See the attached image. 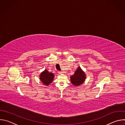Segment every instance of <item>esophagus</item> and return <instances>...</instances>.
<instances>
[{
    "label": "esophagus",
    "instance_id": "obj_1",
    "mask_svg": "<svg viewBox=\"0 0 125 125\" xmlns=\"http://www.w3.org/2000/svg\"><path fill=\"white\" fill-rule=\"evenodd\" d=\"M58 73H59L60 74H61L63 73V72H62V71H58Z\"/></svg>",
    "mask_w": 125,
    "mask_h": 125
}]
</instances>
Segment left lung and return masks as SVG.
<instances>
[{"label":"left lung","instance_id":"1","mask_svg":"<svg viewBox=\"0 0 125 125\" xmlns=\"http://www.w3.org/2000/svg\"><path fill=\"white\" fill-rule=\"evenodd\" d=\"M85 79V75L79 67L75 74L71 77V81L75 86H78L83 83Z\"/></svg>","mask_w":125,"mask_h":125}]
</instances>
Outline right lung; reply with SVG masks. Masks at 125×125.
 <instances>
[{"mask_svg":"<svg viewBox=\"0 0 125 125\" xmlns=\"http://www.w3.org/2000/svg\"><path fill=\"white\" fill-rule=\"evenodd\" d=\"M54 76L53 73L49 72L47 70H45L44 71L41 73L40 79L44 84L47 85L52 82Z\"/></svg>","mask_w":125,"mask_h":125,"instance_id":"1","label":"right lung"}]
</instances>
